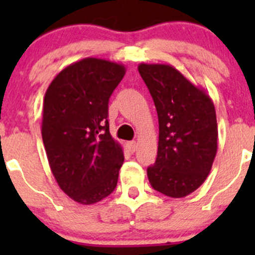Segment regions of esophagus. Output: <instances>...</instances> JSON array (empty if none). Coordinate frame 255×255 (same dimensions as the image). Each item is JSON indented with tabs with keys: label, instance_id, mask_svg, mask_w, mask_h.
<instances>
[{
	"label": "esophagus",
	"instance_id": "1",
	"mask_svg": "<svg viewBox=\"0 0 255 255\" xmlns=\"http://www.w3.org/2000/svg\"><path fill=\"white\" fill-rule=\"evenodd\" d=\"M127 145H128V149H129L130 153H134V151L137 150V143L135 142H129Z\"/></svg>",
	"mask_w": 255,
	"mask_h": 255
}]
</instances>
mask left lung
Segmentation results:
<instances>
[{"instance_id":"8db88e82","label":"left lung","mask_w":255,"mask_h":255,"mask_svg":"<svg viewBox=\"0 0 255 255\" xmlns=\"http://www.w3.org/2000/svg\"><path fill=\"white\" fill-rule=\"evenodd\" d=\"M159 120L158 155L146 169L151 187L174 199L199 189L217 153V120L212 100L174 66L139 64Z\"/></svg>"}]
</instances>
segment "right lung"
I'll return each mask as SVG.
<instances>
[{"instance_id": "1", "label": "right lung", "mask_w": 255, "mask_h": 255, "mask_svg": "<svg viewBox=\"0 0 255 255\" xmlns=\"http://www.w3.org/2000/svg\"><path fill=\"white\" fill-rule=\"evenodd\" d=\"M126 74L122 64L85 58L60 71L43 102L42 137L59 187L81 205L112 194L125 156L110 133L109 100Z\"/></svg>"}]
</instances>
